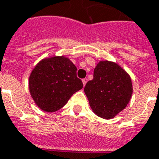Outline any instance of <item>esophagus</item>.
Wrapping results in <instances>:
<instances>
[{"instance_id": "obj_1", "label": "esophagus", "mask_w": 159, "mask_h": 159, "mask_svg": "<svg viewBox=\"0 0 159 159\" xmlns=\"http://www.w3.org/2000/svg\"><path fill=\"white\" fill-rule=\"evenodd\" d=\"M87 82H88V79H87V78H84V79H82V83H83V86H85V85H86Z\"/></svg>"}]
</instances>
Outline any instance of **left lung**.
<instances>
[{"label":"left lung","instance_id":"obj_1","mask_svg":"<svg viewBox=\"0 0 159 159\" xmlns=\"http://www.w3.org/2000/svg\"><path fill=\"white\" fill-rule=\"evenodd\" d=\"M84 92L94 113L110 119L127 107L133 85L129 75L121 66L102 61L94 69L93 79L86 84Z\"/></svg>","mask_w":159,"mask_h":159}]
</instances>
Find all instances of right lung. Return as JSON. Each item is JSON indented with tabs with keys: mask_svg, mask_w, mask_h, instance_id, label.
Instances as JSON below:
<instances>
[{
	"mask_svg": "<svg viewBox=\"0 0 159 159\" xmlns=\"http://www.w3.org/2000/svg\"><path fill=\"white\" fill-rule=\"evenodd\" d=\"M83 87L77 77V67L65 57L45 58L32 70L29 77L31 98L44 112H55Z\"/></svg>",
	"mask_w": 159,
	"mask_h": 159,
	"instance_id": "1",
	"label": "right lung"
}]
</instances>
